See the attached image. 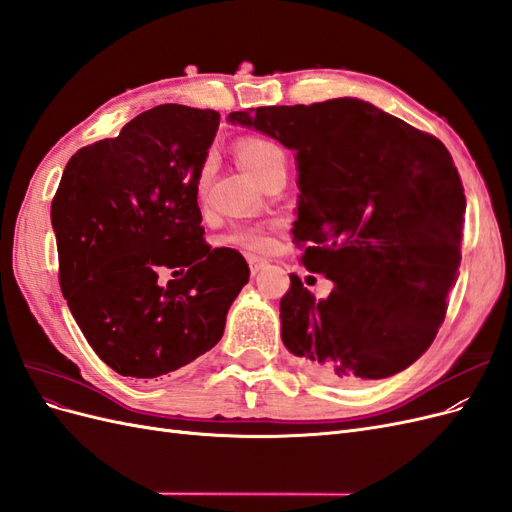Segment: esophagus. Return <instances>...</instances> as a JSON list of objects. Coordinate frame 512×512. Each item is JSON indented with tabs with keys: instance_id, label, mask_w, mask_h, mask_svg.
I'll list each match as a JSON object with an SVG mask.
<instances>
[{
	"instance_id": "obj_1",
	"label": "esophagus",
	"mask_w": 512,
	"mask_h": 512,
	"mask_svg": "<svg viewBox=\"0 0 512 512\" xmlns=\"http://www.w3.org/2000/svg\"><path fill=\"white\" fill-rule=\"evenodd\" d=\"M247 262H250V271H252V275H256L262 267H265V260L258 258V256H247Z\"/></svg>"
}]
</instances>
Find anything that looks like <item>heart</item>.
Segmentation results:
<instances>
[{"label": "heart", "mask_w": 512, "mask_h": 512, "mask_svg": "<svg viewBox=\"0 0 512 512\" xmlns=\"http://www.w3.org/2000/svg\"><path fill=\"white\" fill-rule=\"evenodd\" d=\"M239 162L262 183L277 170H286V149L269 136H243L237 145ZM228 245L245 247L252 252H265L271 245V237L265 226L241 224L232 228L224 237Z\"/></svg>", "instance_id": "1"}]
</instances>
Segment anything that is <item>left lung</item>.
I'll list each match as a JSON object with an SVG mask.
<instances>
[{"label":"left lung","mask_w":512,"mask_h":512,"mask_svg":"<svg viewBox=\"0 0 512 512\" xmlns=\"http://www.w3.org/2000/svg\"><path fill=\"white\" fill-rule=\"evenodd\" d=\"M297 151L299 275L280 301L282 342L318 378L359 386L412 365L436 337L461 260L466 196L436 136L374 104L335 98L228 115Z\"/></svg>","instance_id":"left-lung-1"}]
</instances>
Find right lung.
Listing matches in <instances>:
<instances>
[{
    "mask_svg": "<svg viewBox=\"0 0 512 512\" xmlns=\"http://www.w3.org/2000/svg\"><path fill=\"white\" fill-rule=\"evenodd\" d=\"M220 113L160 104L79 149L51 205L59 284L89 346L121 376L158 378L222 339L250 280L245 258L205 243L198 179ZM162 270L174 280L160 287Z\"/></svg>",
    "mask_w": 512,
    "mask_h": 512,
    "instance_id": "add662e5",
    "label": "right lung"
}]
</instances>
